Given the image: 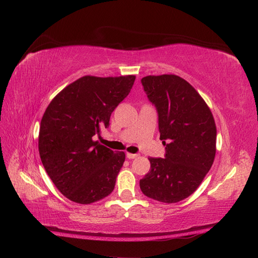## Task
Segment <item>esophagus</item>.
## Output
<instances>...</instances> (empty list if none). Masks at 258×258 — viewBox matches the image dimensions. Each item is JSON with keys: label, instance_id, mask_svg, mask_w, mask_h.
Returning <instances> with one entry per match:
<instances>
[{"label": "esophagus", "instance_id": "34e87169", "mask_svg": "<svg viewBox=\"0 0 258 258\" xmlns=\"http://www.w3.org/2000/svg\"><path fill=\"white\" fill-rule=\"evenodd\" d=\"M139 156V154H131V153H126V157L128 158V160H133V158H136Z\"/></svg>", "mask_w": 258, "mask_h": 258}]
</instances>
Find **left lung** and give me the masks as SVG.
Wrapping results in <instances>:
<instances>
[{
    "label": "left lung",
    "mask_w": 258,
    "mask_h": 258,
    "mask_svg": "<svg viewBox=\"0 0 258 258\" xmlns=\"http://www.w3.org/2000/svg\"><path fill=\"white\" fill-rule=\"evenodd\" d=\"M156 107L164 158H149L150 172L140 180L143 194L163 203H177L199 187L216 153V126L211 109L188 82L177 75L141 80Z\"/></svg>",
    "instance_id": "obj_1"
}]
</instances>
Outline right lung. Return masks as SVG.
Returning <instances> with one entry per match:
<instances>
[{
	"label": "right lung",
	"instance_id": "obj_1",
	"mask_svg": "<svg viewBox=\"0 0 258 258\" xmlns=\"http://www.w3.org/2000/svg\"><path fill=\"white\" fill-rule=\"evenodd\" d=\"M135 76H83L53 98L43 115L38 152L48 176L61 193L79 204H91L109 195L125 161L94 142L109 117L128 95Z\"/></svg>",
	"mask_w": 258,
	"mask_h": 258
}]
</instances>
